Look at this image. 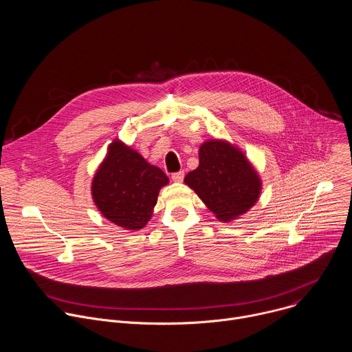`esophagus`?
Instances as JSON below:
<instances>
[{
	"label": "esophagus",
	"instance_id": "obj_1",
	"mask_svg": "<svg viewBox=\"0 0 352 352\" xmlns=\"http://www.w3.org/2000/svg\"><path fill=\"white\" fill-rule=\"evenodd\" d=\"M184 171H178V173H174L173 175H171V179L174 181V182H182L184 181Z\"/></svg>",
	"mask_w": 352,
	"mask_h": 352
}]
</instances>
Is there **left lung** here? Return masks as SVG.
<instances>
[{"label":"left lung","mask_w":352,"mask_h":352,"mask_svg":"<svg viewBox=\"0 0 352 352\" xmlns=\"http://www.w3.org/2000/svg\"><path fill=\"white\" fill-rule=\"evenodd\" d=\"M184 181L224 223L255 206L262 190V181L245 155L236 146L219 139L200 146L199 167Z\"/></svg>","instance_id":"left-lung-1"}]
</instances>
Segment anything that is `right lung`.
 <instances>
[{"instance_id": "1", "label": "right lung", "mask_w": 352, "mask_h": 352, "mask_svg": "<svg viewBox=\"0 0 352 352\" xmlns=\"http://www.w3.org/2000/svg\"><path fill=\"white\" fill-rule=\"evenodd\" d=\"M168 177L148 164L136 150L116 139L91 181L94 205L111 223L140 230L153 214L160 189Z\"/></svg>"}]
</instances>
